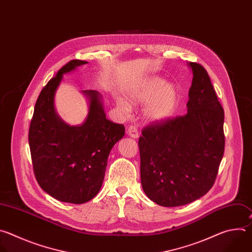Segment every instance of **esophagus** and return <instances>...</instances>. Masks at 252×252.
Wrapping results in <instances>:
<instances>
[{"label":"esophagus","mask_w":252,"mask_h":252,"mask_svg":"<svg viewBox=\"0 0 252 252\" xmlns=\"http://www.w3.org/2000/svg\"><path fill=\"white\" fill-rule=\"evenodd\" d=\"M128 135L132 138H138L139 137V130L136 125H130L128 127Z\"/></svg>","instance_id":"obj_1"}]
</instances>
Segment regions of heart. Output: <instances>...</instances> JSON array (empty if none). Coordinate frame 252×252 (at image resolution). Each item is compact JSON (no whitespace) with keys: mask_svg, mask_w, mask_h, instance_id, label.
Returning a JSON list of instances; mask_svg holds the SVG:
<instances>
[{"mask_svg":"<svg viewBox=\"0 0 252 252\" xmlns=\"http://www.w3.org/2000/svg\"><path fill=\"white\" fill-rule=\"evenodd\" d=\"M131 103H146L145 113L152 120H164L171 117L179 103V93L175 85L166 83L158 76H150L137 83L128 92ZM118 106L124 113L129 112L128 104L119 99Z\"/></svg>","mask_w":252,"mask_h":252,"instance_id":"b5f03b06","label":"heart"}]
</instances>
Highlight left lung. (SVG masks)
Segmentation results:
<instances>
[{
  "mask_svg": "<svg viewBox=\"0 0 252 252\" xmlns=\"http://www.w3.org/2000/svg\"><path fill=\"white\" fill-rule=\"evenodd\" d=\"M192 70L188 113L156 120L139 138L141 183L147 196L162 207H180L214 186L224 152V112L203 65Z\"/></svg>",
  "mask_w": 252,
  "mask_h": 252,
  "instance_id": "1",
  "label": "left lung"
}]
</instances>
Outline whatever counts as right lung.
<instances>
[{"label":"right lung","mask_w":252,"mask_h":252,"mask_svg":"<svg viewBox=\"0 0 252 252\" xmlns=\"http://www.w3.org/2000/svg\"><path fill=\"white\" fill-rule=\"evenodd\" d=\"M86 62L73 60L63 66L40 91L29 130L33 174L39 187L63 203L84 204L101 189L107 158L124 136L123 124L106 119L100 95L84 90L89 112L80 126L65 124L56 113L55 93L63 73Z\"/></svg>","instance_id":"right-lung-1"}]
</instances>
